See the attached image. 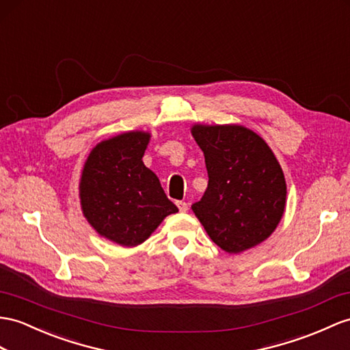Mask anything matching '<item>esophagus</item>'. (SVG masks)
<instances>
[{
	"instance_id": "34e87169",
	"label": "esophagus",
	"mask_w": 350,
	"mask_h": 350,
	"mask_svg": "<svg viewBox=\"0 0 350 350\" xmlns=\"http://www.w3.org/2000/svg\"><path fill=\"white\" fill-rule=\"evenodd\" d=\"M176 206H178V209H180V212H187V211H189V204H187V203L183 202V200L176 202Z\"/></svg>"
}]
</instances>
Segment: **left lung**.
Returning a JSON list of instances; mask_svg holds the SVG:
<instances>
[{
	"instance_id": "obj_1",
	"label": "left lung",
	"mask_w": 350,
	"mask_h": 350,
	"mask_svg": "<svg viewBox=\"0 0 350 350\" xmlns=\"http://www.w3.org/2000/svg\"><path fill=\"white\" fill-rule=\"evenodd\" d=\"M208 189L193 212L221 250L237 254L266 241L282 218L284 172L269 146L243 126H194Z\"/></svg>"
}]
</instances>
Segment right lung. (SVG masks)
Masks as SVG:
<instances>
[{"mask_svg": "<svg viewBox=\"0 0 350 350\" xmlns=\"http://www.w3.org/2000/svg\"><path fill=\"white\" fill-rule=\"evenodd\" d=\"M150 135L127 132L102 141L84 165L83 214L96 232L122 246H136L178 208L146 167L142 156Z\"/></svg>", "mask_w": 350, "mask_h": 350, "instance_id": "right-lung-1", "label": "right lung"}]
</instances>
